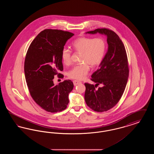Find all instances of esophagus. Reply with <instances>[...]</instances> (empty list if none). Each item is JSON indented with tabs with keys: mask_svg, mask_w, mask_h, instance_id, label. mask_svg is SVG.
Masks as SVG:
<instances>
[{
	"mask_svg": "<svg viewBox=\"0 0 154 154\" xmlns=\"http://www.w3.org/2000/svg\"><path fill=\"white\" fill-rule=\"evenodd\" d=\"M81 83V82L80 81H79L77 80H74L73 81V84L74 85H75V86H76V85H79V84H80Z\"/></svg>",
	"mask_w": 154,
	"mask_h": 154,
	"instance_id": "esophagus-1",
	"label": "esophagus"
}]
</instances>
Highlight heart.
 I'll list each match as a JSON object with an SVG mask.
<instances>
[{
  "label": "heart",
  "instance_id": "b5f03b06",
  "mask_svg": "<svg viewBox=\"0 0 154 154\" xmlns=\"http://www.w3.org/2000/svg\"><path fill=\"white\" fill-rule=\"evenodd\" d=\"M74 51L81 53L80 65L73 67L68 72V76L74 80H81L88 74L90 66L95 67L102 62L106 51L107 44L102 37H80L72 44ZM61 59L64 65H69L72 62V52L66 48L62 50Z\"/></svg>",
  "mask_w": 154,
  "mask_h": 154
}]
</instances>
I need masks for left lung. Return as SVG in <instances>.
I'll return each instance as SVG.
<instances>
[{
  "label": "left lung",
  "instance_id": "1",
  "mask_svg": "<svg viewBox=\"0 0 154 154\" xmlns=\"http://www.w3.org/2000/svg\"><path fill=\"white\" fill-rule=\"evenodd\" d=\"M99 33L107 36L108 50L99 68L92 74L95 85L85 83V100L87 106L97 112H103L114 107L124 94L129 77L128 62L124 45L112 30L102 28L86 33ZM99 84L103 87L95 88Z\"/></svg>",
  "mask_w": 154,
  "mask_h": 154
}]
</instances>
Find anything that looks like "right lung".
Instances as JSON below:
<instances>
[{
  "label": "right lung",
  "mask_w": 154,
  "mask_h": 154,
  "mask_svg": "<svg viewBox=\"0 0 154 154\" xmlns=\"http://www.w3.org/2000/svg\"><path fill=\"white\" fill-rule=\"evenodd\" d=\"M73 33L61 30L45 29L32 41L24 63L25 80L30 94L43 109L57 112L66 109L73 82L65 80L55 85L54 75L63 69L60 54ZM60 77H63L61 75Z\"/></svg>",
  "instance_id": "1"
}]
</instances>
